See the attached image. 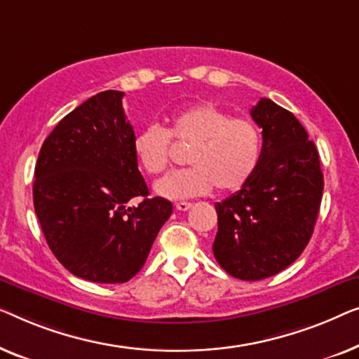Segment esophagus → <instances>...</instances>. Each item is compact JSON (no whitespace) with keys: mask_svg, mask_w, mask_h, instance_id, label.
I'll return each mask as SVG.
<instances>
[{"mask_svg":"<svg viewBox=\"0 0 359 359\" xmlns=\"http://www.w3.org/2000/svg\"><path fill=\"white\" fill-rule=\"evenodd\" d=\"M175 208L179 211H187L191 208V203H189V201H179V203H175Z\"/></svg>","mask_w":359,"mask_h":359,"instance_id":"34e87169","label":"esophagus"}]
</instances>
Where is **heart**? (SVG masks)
<instances>
[{
  "label": "heart",
  "mask_w": 359,
  "mask_h": 359,
  "mask_svg": "<svg viewBox=\"0 0 359 359\" xmlns=\"http://www.w3.org/2000/svg\"><path fill=\"white\" fill-rule=\"evenodd\" d=\"M170 136L191 146L187 156L190 168L158 182L156 190L165 198L184 200L241 189L255 172L262 154V135L254 122L236 118L213 104H198L174 114L170 128L148 125L133 138V153L151 175L169 168Z\"/></svg>",
  "instance_id": "obj_1"
}]
</instances>
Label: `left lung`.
I'll return each instance as SVG.
<instances>
[{
	"label": "left lung",
	"mask_w": 359,
	"mask_h": 359,
	"mask_svg": "<svg viewBox=\"0 0 359 359\" xmlns=\"http://www.w3.org/2000/svg\"><path fill=\"white\" fill-rule=\"evenodd\" d=\"M262 128V154L239 191L216 203L213 254L245 281L265 280L302 254L319 215L324 175L314 141L290 110L270 99L250 109Z\"/></svg>",
	"instance_id": "1"
}]
</instances>
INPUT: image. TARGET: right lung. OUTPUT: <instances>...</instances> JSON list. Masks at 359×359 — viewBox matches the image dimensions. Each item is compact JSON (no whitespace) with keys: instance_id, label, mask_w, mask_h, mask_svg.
I'll list each match as a JSON object with an SVG mask.
<instances>
[{"instance_id":"add662e5","label":"right lung","mask_w":359,"mask_h":359,"mask_svg":"<svg viewBox=\"0 0 359 359\" xmlns=\"http://www.w3.org/2000/svg\"><path fill=\"white\" fill-rule=\"evenodd\" d=\"M123 93L104 90L60 120L35 164L34 208L45 241L69 273L125 283L144 265L172 203L149 191L133 153ZM140 196L138 207H128Z\"/></svg>"}]
</instances>
